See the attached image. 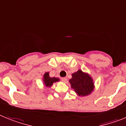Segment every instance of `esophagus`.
I'll list each match as a JSON object with an SVG mask.
<instances>
[{"label":"esophagus","instance_id":"obj_1","mask_svg":"<svg viewBox=\"0 0 126 126\" xmlns=\"http://www.w3.org/2000/svg\"><path fill=\"white\" fill-rule=\"evenodd\" d=\"M62 81L66 83V81H67L68 79H67V78H66V77H63V78H62Z\"/></svg>","mask_w":126,"mask_h":126}]
</instances>
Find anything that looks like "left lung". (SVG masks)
Masks as SVG:
<instances>
[{
  "mask_svg": "<svg viewBox=\"0 0 126 126\" xmlns=\"http://www.w3.org/2000/svg\"><path fill=\"white\" fill-rule=\"evenodd\" d=\"M72 78L69 80L71 87L79 97L89 95L95 88L94 80L90 75L82 70H79L71 75Z\"/></svg>",
  "mask_w": 126,
  "mask_h": 126,
  "instance_id": "obj_1",
  "label": "left lung"
}]
</instances>
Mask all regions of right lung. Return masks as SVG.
Segmentation results:
<instances>
[{"instance_id": "1", "label": "right lung", "mask_w": 126, "mask_h": 126, "mask_svg": "<svg viewBox=\"0 0 126 126\" xmlns=\"http://www.w3.org/2000/svg\"><path fill=\"white\" fill-rule=\"evenodd\" d=\"M59 78L56 77H49V72H45L43 77V82L44 85L47 88H51V87L53 86L54 83H56L57 81H60Z\"/></svg>"}]
</instances>
